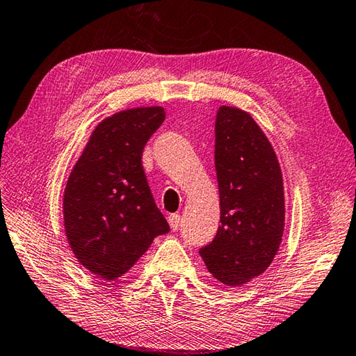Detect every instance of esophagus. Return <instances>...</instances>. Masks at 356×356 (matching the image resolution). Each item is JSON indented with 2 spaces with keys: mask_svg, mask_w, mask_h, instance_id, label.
Returning a JSON list of instances; mask_svg holds the SVG:
<instances>
[{
  "mask_svg": "<svg viewBox=\"0 0 356 356\" xmlns=\"http://www.w3.org/2000/svg\"><path fill=\"white\" fill-rule=\"evenodd\" d=\"M168 223H170V228H171L172 231L179 229V225H180V216H179V214H171V216L168 217Z\"/></svg>",
  "mask_w": 356,
  "mask_h": 356,
  "instance_id": "34e87169",
  "label": "esophagus"
}]
</instances>
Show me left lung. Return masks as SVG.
<instances>
[{"label":"left lung","instance_id":"obj_1","mask_svg":"<svg viewBox=\"0 0 356 356\" xmlns=\"http://www.w3.org/2000/svg\"><path fill=\"white\" fill-rule=\"evenodd\" d=\"M214 163L222 225L200 257L218 282L241 286L269 268L282 243V168L252 116L228 105L217 111Z\"/></svg>","mask_w":356,"mask_h":356}]
</instances>
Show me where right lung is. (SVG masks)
<instances>
[{
  "label": "right lung",
  "mask_w": 356,
  "mask_h": 356,
  "mask_svg": "<svg viewBox=\"0 0 356 356\" xmlns=\"http://www.w3.org/2000/svg\"><path fill=\"white\" fill-rule=\"evenodd\" d=\"M163 120L162 107L105 118L67 180V240L82 266L108 282L130 270L153 240L170 231L142 166L143 147Z\"/></svg>",
  "instance_id": "1"
}]
</instances>
